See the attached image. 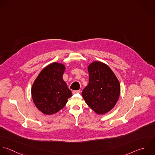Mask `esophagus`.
I'll use <instances>...</instances> for the list:
<instances>
[{
	"label": "esophagus",
	"mask_w": 155,
	"mask_h": 155,
	"mask_svg": "<svg viewBox=\"0 0 155 155\" xmlns=\"http://www.w3.org/2000/svg\"><path fill=\"white\" fill-rule=\"evenodd\" d=\"M80 93V91H73L72 93L73 94H76V93Z\"/></svg>",
	"instance_id": "esophagus-1"
}]
</instances>
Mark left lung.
<instances>
[{
  "mask_svg": "<svg viewBox=\"0 0 155 155\" xmlns=\"http://www.w3.org/2000/svg\"><path fill=\"white\" fill-rule=\"evenodd\" d=\"M89 81L82 95L86 104L98 114H104L116 105L120 93L119 81L106 64L99 61L88 66Z\"/></svg>",
  "mask_w": 155,
  "mask_h": 155,
  "instance_id": "left-lung-1",
  "label": "left lung"
}]
</instances>
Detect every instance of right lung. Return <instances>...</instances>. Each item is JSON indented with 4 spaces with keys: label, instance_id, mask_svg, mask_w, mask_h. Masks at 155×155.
Segmentation results:
<instances>
[{
    "label": "right lung",
    "instance_id": "1",
    "mask_svg": "<svg viewBox=\"0 0 155 155\" xmlns=\"http://www.w3.org/2000/svg\"><path fill=\"white\" fill-rule=\"evenodd\" d=\"M65 66L54 62L44 68L31 87V97L36 108L42 113L51 115L62 109L72 92L63 80Z\"/></svg>",
    "mask_w": 155,
    "mask_h": 155
}]
</instances>
